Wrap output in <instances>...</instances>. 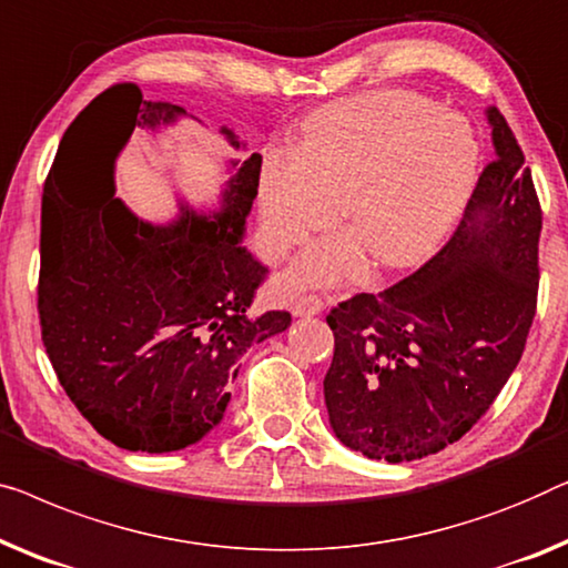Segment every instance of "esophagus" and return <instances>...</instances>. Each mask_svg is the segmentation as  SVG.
I'll list each match as a JSON object with an SVG mask.
<instances>
[{
    "mask_svg": "<svg viewBox=\"0 0 568 568\" xmlns=\"http://www.w3.org/2000/svg\"><path fill=\"white\" fill-rule=\"evenodd\" d=\"M292 312L297 317H312V315H320L323 312V300L315 297V294H304L297 302H294Z\"/></svg>",
    "mask_w": 568,
    "mask_h": 568,
    "instance_id": "1",
    "label": "esophagus"
}]
</instances>
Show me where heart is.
<instances>
[{
	"label": "heart",
	"instance_id": "b5f03b06",
	"mask_svg": "<svg viewBox=\"0 0 568 568\" xmlns=\"http://www.w3.org/2000/svg\"><path fill=\"white\" fill-rule=\"evenodd\" d=\"M479 141L456 112L407 89L358 94L310 114L302 151L271 148L261 163L258 212L268 253L284 256L343 217L351 233L302 253L292 284H335L379 268L417 266L471 194Z\"/></svg>",
	"mask_w": 568,
	"mask_h": 568
}]
</instances>
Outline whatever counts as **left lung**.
<instances>
[{"mask_svg":"<svg viewBox=\"0 0 568 568\" xmlns=\"http://www.w3.org/2000/svg\"><path fill=\"white\" fill-rule=\"evenodd\" d=\"M495 161L425 266L331 310L325 405L343 446L389 464L438 454L503 392L538 300L544 215L513 130L489 106Z\"/></svg>","mask_w":568,"mask_h":568,"instance_id":"obj_1","label":"left lung"}]
</instances>
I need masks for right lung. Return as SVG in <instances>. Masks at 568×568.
Returning <instances> with one entry per match:
<instances>
[{
	"instance_id": "obj_1",
	"label": "right lung",
	"mask_w": 568,
	"mask_h": 568,
	"mask_svg": "<svg viewBox=\"0 0 568 568\" xmlns=\"http://www.w3.org/2000/svg\"><path fill=\"white\" fill-rule=\"evenodd\" d=\"M118 84L81 110L43 186L38 312L61 386L102 438L169 454L223 420L237 358L292 325L290 312H253L266 266L243 245L258 194L261 155L220 192L217 210L179 202L169 225L145 223L114 196V159L135 128L184 118ZM243 148L233 130H220Z\"/></svg>"
}]
</instances>
